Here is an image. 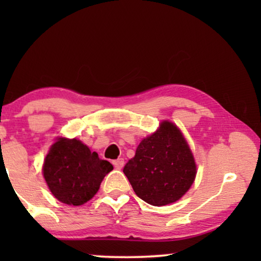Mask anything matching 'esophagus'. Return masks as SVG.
<instances>
[{
    "instance_id": "esophagus-1",
    "label": "esophagus",
    "mask_w": 261,
    "mask_h": 261,
    "mask_svg": "<svg viewBox=\"0 0 261 261\" xmlns=\"http://www.w3.org/2000/svg\"><path fill=\"white\" fill-rule=\"evenodd\" d=\"M113 165H114V167H115V169L121 170L123 167V165H124V160L122 158H119V159L114 160Z\"/></svg>"
}]
</instances>
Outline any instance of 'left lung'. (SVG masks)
<instances>
[{
	"instance_id": "obj_1",
	"label": "left lung",
	"mask_w": 261,
	"mask_h": 261,
	"mask_svg": "<svg viewBox=\"0 0 261 261\" xmlns=\"http://www.w3.org/2000/svg\"><path fill=\"white\" fill-rule=\"evenodd\" d=\"M123 173L138 197L152 205L179 199L194 183V155L177 126L164 121L160 128L140 142Z\"/></svg>"
}]
</instances>
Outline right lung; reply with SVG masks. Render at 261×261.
Returning <instances> with one entry per match:
<instances>
[{
    "label": "right lung",
    "instance_id": "right-lung-1",
    "mask_svg": "<svg viewBox=\"0 0 261 261\" xmlns=\"http://www.w3.org/2000/svg\"><path fill=\"white\" fill-rule=\"evenodd\" d=\"M113 170L107 160L76 139H58L46 155L42 172L58 201L82 205L98 191L103 178Z\"/></svg>",
    "mask_w": 261,
    "mask_h": 261
}]
</instances>
